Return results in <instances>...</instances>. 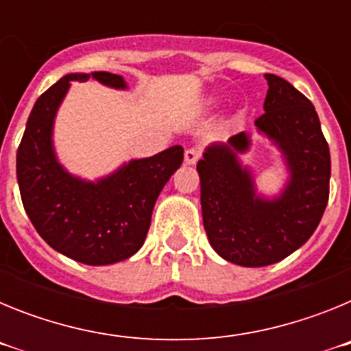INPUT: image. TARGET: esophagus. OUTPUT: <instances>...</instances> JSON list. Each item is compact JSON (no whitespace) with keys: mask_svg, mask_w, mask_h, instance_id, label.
I'll return each instance as SVG.
<instances>
[{"mask_svg":"<svg viewBox=\"0 0 351 351\" xmlns=\"http://www.w3.org/2000/svg\"><path fill=\"white\" fill-rule=\"evenodd\" d=\"M198 160H200V149H198V147L186 149V151H184V163H186V165H195Z\"/></svg>","mask_w":351,"mask_h":351,"instance_id":"1","label":"esophagus"}]
</instances>
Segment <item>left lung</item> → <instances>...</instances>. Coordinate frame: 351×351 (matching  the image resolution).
<instances>
[{
    "instance_id": "left-lung-1",
    "label": "left lung",
    "mask_w": 351,
    "mask_h": 351,
    "mask_svg": "<svg viewBox=\"0 0 351 351\" xmlns=\"http://www.w3.org/2000/svg\"><path fill=\"white\" fill-rule=\"evenodd\" d=\"M265 112L255 126L287 167L280 195H260L255 176L239 158L251 147L246 132L207 145L197 163L207 239L221 258L243 267H265L299 250L328 202L330 153L315 107L281 77L265 73Z\"/></svg>"
}]
</instances>
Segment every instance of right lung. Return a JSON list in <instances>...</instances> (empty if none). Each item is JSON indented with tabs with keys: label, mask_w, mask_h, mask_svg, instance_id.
<instances>
[{
	"label": "right lung",
	"mask_w": 351,
	"mask_h": 351,
	"mask_svg": "<svg viewBox=\"0 0 351 351\" xmlns=\"http://www.w3.org/2000/svg\"><path fill=\"white\" fill-rule=\"evenodd\" d=\"M98 80L126 89L108 71L68 73L36 100L17 149V182L31 223L61 255L86 265H108L142 247L158 195L181 167V145L130 160L112 173L86 181L68 172L54 151V121L71 82Z\"/></svg>",
	"instance_id": "right-lung-1"
}]
</instances>
